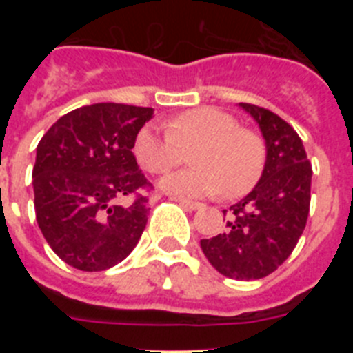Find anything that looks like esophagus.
I'll use <instances>...</instances> for the list:
<instances>
[{
    "label": "esophagus",
    "mask_w": 353,
    "mask_h": 353,
    "mask_svg": "<svg viewBox=\"0 0 353 353\" xmlns=\"http://www.w3.org/2000/svg\"><path fill=\"white\" fill-rule=\"evenodd\" d=\"M176 201H179V203L182 205L183 208H187V210H199V208H203V207H205L203 203H198V201H191V199L176 198Z\"/></svg>",
    "instance_id": "obj_1"
}]
</instances>
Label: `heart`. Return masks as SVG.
<instances>
[{"instance_id": "1", "label": "heart", "mask_w": 353, "mask_h": 353, "mask_svg": "<svg viewBox=\"0 0 353 353\" xmlns=\"http://www.w3.org/2000/svg\"><path fill=\"white\" fill-rule=\"evenodd\" d=\"M194 168L174 171L159 182L179 198H203L224 191L242 196L256 185L265 168L263 139L239 127L232 114L217 108H194L166 123V132L145 125L134 138V157L148 173L161 174L182 161V150Z\"/></svg>"}]
</instances>
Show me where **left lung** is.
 <instances>
[{
	"label": "left lung",
	"mask_w": 353,
	"mask_h": 353,
	"mask_svg": "<svg viewBox=\"0 0 353 353\" xmlns=\"http://www.w3.org/2000/svg\"><path fill=\"white\" fill-rule=\"evenodd\" d=\"M239 105L265 139L263 173L245 198L223 210L226 230L199 244L217 272L251 281L272 274L297 245L310 214L313 170L292 125L269 109Z\"/></svg>",
	"instance_id": "8db88e82"
}]
</instances>
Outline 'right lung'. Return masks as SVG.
Segmentation results:
<instances>
[{
  "label": "right lung",
  "instance_id": "right-lung-1",
  "mask_svg": "<svg viewBox=\"0 0 353 353\" xmlns=\"http://www.w3.org/2000/svg\"><path fill=\"white\" fill-rule=\"evenodd\" d=\"M152 108L101 102L74 109L43 134L33 166L35 214L52 251L84 272L125 260L148 221V187L132 154ZM136 195L129 208L117 201Z\"/></svg>",
  "mask_w": 353,
  "mask_h": 353
}]
</instances>
